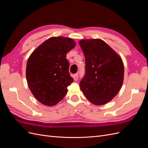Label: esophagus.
Returning a JSON list of instances; mask_svg holds the SVG:
<instances>
[{
  "mask_svg": "<svg viewBox=\"0 0 148 148\" xmlns=\"http://www.w3.org/2000/svg\"><path fill=\"white\" fill-rule=\"evenodd\" d=\"M73 78L75 81H77V80L78 78V74H75V75L73 76Z\"/></svg>",
  "mask_w": 148,
  "mask_h": 148,
  "instance_id": "obj_1",
  "label": "esophagus"
}]
</instances>
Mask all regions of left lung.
Instances as JSON below:
<instances>
[{"instance_id":"8db88e82","label":"left lung","mask_w":148,"mask_h":148,"mask_svg":"<svg viewBox=\"0 0 148 148\" xmlns=\"http://www.w3.org/2000/svg\"><path fill=\"white\" fill-rule=\"evenodd\" d=\"M79 44L86 63V73L79 83L81 90L93 104H106L112 100L122 86V58L100 39H82Z\"/></svg>"}]
</instances>
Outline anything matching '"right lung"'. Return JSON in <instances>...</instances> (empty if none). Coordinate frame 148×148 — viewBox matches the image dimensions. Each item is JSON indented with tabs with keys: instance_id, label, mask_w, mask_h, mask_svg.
<instances>
[{
	"instance_id": "right-lung-1",
	"label": "right lung",
	"mask_w": 148,
	"mask_h": 148,
	"mask_svg": "<svg viewBox=\"0 0 148 148\" xmlns=\"http://www.w3.org/2000/svg\"><path fill=\"white\" fill-rule=\"evenodd\" d=\"M76 45L73 39L52 37L31 53L26 64V77L31 92L38 101L54 106L64 99L73 82L69 71L66 53Z\"/></svg>"
}]
</instances>
